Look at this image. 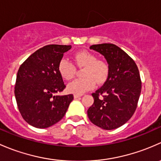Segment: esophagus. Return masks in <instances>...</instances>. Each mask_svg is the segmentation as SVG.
<instances>
[{
	"label": "esophagus",
	"instance_id": "1",
	"mask_svg": "<svg viewBox=\"0 0 161 161\" xmlns=\"http://www.w3.org/2000/svg\"><path fill=\"white\" fill-rule=\"evenodd\" d=\"M81 96H82V94H74V98H77V97H81Z\"/></svg>",
	"mask_w": 161,
	"mask_h": 161
}]
</instances>
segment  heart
<instances>
[{
  "instance_id": "1",
  "label": "heart",
  "mask_w": 161,
  "mask_h": 161,
  "mask_svg": "<svg viewBox=\"0 0 161 161\" xmlns=\"http://www.w3.org/2000/svg\"><path fill=\"white\" fill-rule=\"evenodd\" d=\"M75 64L78 67H84L82 71L83 78L76 79L67 85V90L74 94H82L97 84L105 83L108 77L109 66L102 59L88 51H80L74 55ZM58 71L65 80H71L76 73V67L73 63L63 58L58 64Z\"/></svg>"
}]
</instances>
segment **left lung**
Here are the masks:
<instances>
[{"label":"left lung","instance_id":"8db88e82","mask_svg":"<svg viewBox=\"0 0 161 161\" xmlns=\"http://www.w3.org/2000/svg\"><path fill=\"white\" fill-rule=\"evenodd\" d=\"M90 49L105 56L109 74L103 86L92 94L94 103L87 116L103 130H115L128 122L136 109L141 93L140 72L133 59L115 45H92Z\"/></svg>","mask_w":161,"mask_h":161}]
</instances>
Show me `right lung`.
I'll return each mask as SVG.
<instances>
[{
  "label": "right lung",
  "mask_w": 161,
  "mask_h": 161,
  "mask_svg": "<svg viewBox=\"0 0 161 161\" xmlns=\"http://www.w3.org/2000/svg\"><path fill=\"white\" fill-rule=\"evenodd\" d=\"M66 45H48L36 50L20 66L14 95L23 119L39 129L52 126L64 118L73 94L56 95L66 87L58 71Z\"/></svg>",
  "instance_id": "add662e5"
}]
</instances>
